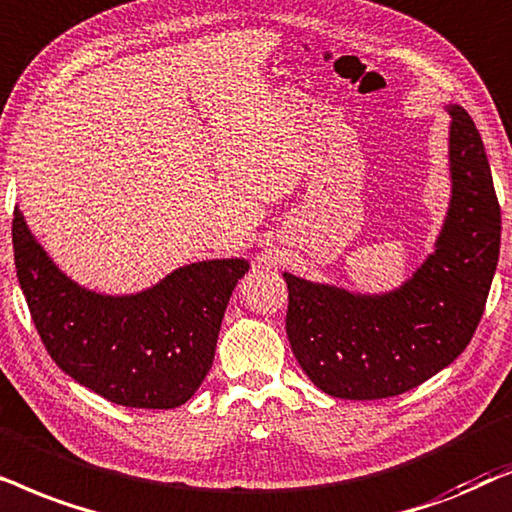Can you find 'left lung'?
<instances>
[{
    "mask_svg": "<svg viewBox=\"0 0 512 512\" xmlns=\"http://www.w3.org/2000/svg\"><path fill=\"white\" fill-rule=\"evenodd\" d=\"M449 117L447 217L435 250L388 292H351L283 274L285 330L306 377L344 400H379L424 384L473 339L499 264L501 208L473 119Z\"/></svg>",
    "mask_w": 512,
    "mask_h": 512,
    "instance_id": "1",
    "label": "left lung"
}]
</instances>
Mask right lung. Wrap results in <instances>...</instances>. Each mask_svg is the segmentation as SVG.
<instances>
[{"instance_id":"obj_1","label":"right lung","mask_w":512,"mask_h":512,"mask_svg":"<svg viewBox=\"0 0 512 512\" xmlns=\"http://www.w3.org/2000/svg\"><path fill=\"white\" fill-rule=\"evenodd\" d=\"M11 231L20 290L60 370L109 403L138 410H173L199 391L248 260L192 262L147 290L105 295L72 281L18 208Z\"/></svg>"}]
</instances>
